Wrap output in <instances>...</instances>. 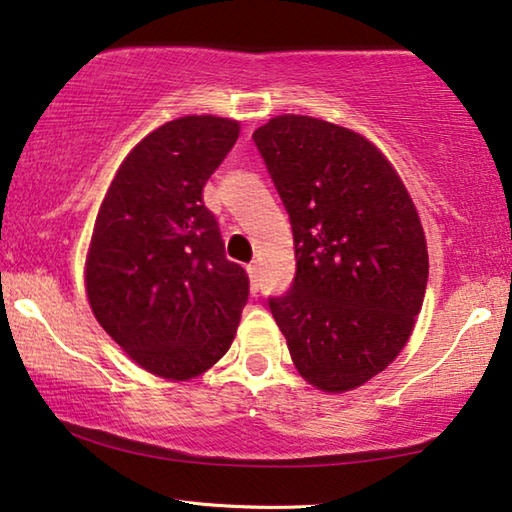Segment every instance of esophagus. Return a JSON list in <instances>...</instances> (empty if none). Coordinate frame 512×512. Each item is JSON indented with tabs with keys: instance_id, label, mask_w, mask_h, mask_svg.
Returning a JSON list of instances; mask_svg holds the SVG:
<instances>
[{
	"instance_id": "obj_1",
	"label": "esophagus",
	"mask_w": 512,
	"mask_h": 512,
	"mask_svg": "<svg viewBox=\"0 0 512 512\" xmlns=\"http://www.w3.org/2000/svg\"><path fill=\"white\" fill-rule=\"evenodd\" d=\"M246 271H248V275H250V282H253V289H257V278H259V275H257V262H250L248 266H246Z\"/></svg>"
}]
</instances>
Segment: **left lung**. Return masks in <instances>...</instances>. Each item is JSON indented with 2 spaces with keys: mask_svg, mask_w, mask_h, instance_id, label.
I'll use <instances>...</instances> for the list:
<instances>
[{
  "mask_svg": "<svg viewBox=\"0 0 512 512\" xmlns=\"http://www.w3.org/2000/svg\"><path fill=\"white\" fill-rule=\"evenodd\" d=\"M253 141L296 248L271 314L300 376L346 392L383 371L415 328L428 282L417 209L383 152L351 129L278 116Z\"/></svg>",
  "mask_w": 512,
  "mask_h": 512,
  "instance_id": "8db88e82",
  "label": "left lung"
}]
</instances>
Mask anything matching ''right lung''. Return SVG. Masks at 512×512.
I'll return each mask as SVG.
<instances>
[{
	"instance_id": "right-lung-1",
	"label": "right lung",
	"mask_w": 512,
	"mask_h": 512,
	"mask_svg": "<svg viewBox=\"0 0 512 512\" xmlns=\"http://www.w3.org/2000/svg\"><path fill=\"white\" fill-rule=\"evenodd\" d=\"M239 139L237 120L186 116L120 164L86 259L95 319L143 369L189 380L223 358L250 280L225 257L202 186Z\"/></svg>"
}]
</instances>
